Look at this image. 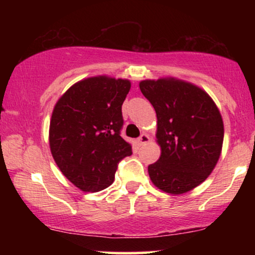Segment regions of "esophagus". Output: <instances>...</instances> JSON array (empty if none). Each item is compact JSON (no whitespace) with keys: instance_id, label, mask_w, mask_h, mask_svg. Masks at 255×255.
Listing matches in <instances>:
<instances>
[{"instance_id":"esophagus-1","label":"esophagus","mask_w":255,"mask_h":255,"mask_svg":"<svg viewBox=\"0 0 255 255\" xmlns=\"http://www.w3.org/2000/svg\"><path fill=\"white\" fill-rule=\"evenodd\" d=\"M150 137H148L147 134H141L139 137H137V144L139 145H144L146 142H148Z\"/></svg>"}]
</instances>
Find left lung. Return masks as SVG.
Wrapping results in <instances>:
<instances>
[{"label": "left lung", "instance_id": "1", "mask_svg": "<svg viewBox=\"0 0 255 255\" xmlns=\"http://www.w3.org/2000/svg\"><path fill=\"white\" fill-rule=\"evenodd\" d=\"M140 90L157 114L159 159L148 165L154 186L182 194L206 180L221 156L223 120L211 97L194 85L176 80H144Z\"/></svg>", "mask_w": 255, "mask_h": 255}]
</instances>
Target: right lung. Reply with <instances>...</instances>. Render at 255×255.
Here are the masks:
<instances>
[{
  "label": "right lung",
  "instance_id": "add662e5",
  "mask_svg": "<svg viewBox=\"0 0 255 255\" xmlns=\"http://www.w3.org/2000/svg\"><path fill=\"white\" fill-rule=\"evenodd\" d=\"M129 90L124 79L89 78L73 85L55 105L49 130L52 157L81 191L109 187L119 163L133 153L121 136L122 104Z\"/></svg>",
  "mask_w": 255,
  "mask_h": 255
}]
</instances>
